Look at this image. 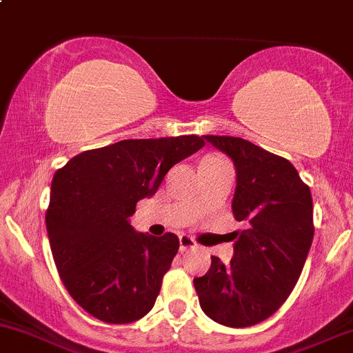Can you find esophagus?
Instances as JSON below:
<instances>
[{"mask_svg":"<svg viewBox=\"0 0 353 353\" xmlns=\"http://www.w3.org/2000/svg\"><path fill=\"white\" fill-rule=\"evenodd\" d=\"M197 246L195 239L188 234H181L180 236V252H187V250H192Z\"/></svg>","mask_w":353,"mask_h":353,"instance_id":"1","label":"esophagus"}]
</instances>
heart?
Instances as JSON below:
<instances>
[{"label":"heart","instance_id":"obj_1","mask_svg":"<svg viewBox=\"0 0 353 353\" xmlns=\"http://www.w3.org/2000/svg\"><path fill=\"white\" fill-rule=\"evenodd\" d=\"M207 158H216V156H207Z\"/></svg>","mask_w":353,"mask_h":353}]
</instances>
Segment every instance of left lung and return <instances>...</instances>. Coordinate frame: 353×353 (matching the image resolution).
Segmentation results:
<instances>
[{
    "label": "left lung",
    "instance_id": "left-lung-1",
    "mask_svg": "<svg viewBox=\"0 0 353 353\" xmlns=\"http://www.w3.org/2000/svg\"><path fill=\"white\" fill-rule=\"evenodd\" d=\"M236 166L232 214L236 231L228 265L212 256L209 272L194 279L202 311L230 328L270 318L296 287L310 253L311 190L289 159L232 136H203Z\"/></svg>",
    "mask_w": 353,
    "mask_h": 353
}]
</instances>
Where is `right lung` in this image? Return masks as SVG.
<instances>
[{
	"mask_svg": "<svg viewBox=\"0 0 353 353\" xmlns=\"http://www.w3.org/2000/svg\"><path fill=\"white\" fill-rule=\"evenodd\" d=\"M203 144L194 134L119 141L79 152L54 175L46 212L54 261L72 299L100 321L127 325L154 306L180 241L136 232L129 217Z\"/></svg>",
	"mask_w": 353,
	"mask_h": 353,
	"instance_id": "1",
	"label": "right lung"
}]
</instances>
